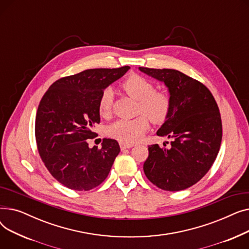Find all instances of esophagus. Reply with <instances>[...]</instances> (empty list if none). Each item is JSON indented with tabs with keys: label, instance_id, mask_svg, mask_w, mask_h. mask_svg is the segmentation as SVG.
Returning <instances> with one entry per match:
<instances>
[{
	"label": "esophagus",
	"instance_id": "obj_1",
	"mask_svg": "<svg viewBox=\"0 0 249 249\" xmlns=\"http://www.w3.org/2000/svg\"><path fill=\"white\" fill-rule=\"evenodd\" d=\"M133 147V144H128V143H124V142H120V148L122 150L127 149V148H131Z\"/></svg>",
	"mask_w": 249,
	"mask_h": 249
}]
</instances>
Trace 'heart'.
Returning a JSON list of instances; mask_svg holds the SVG:
<instances>
[{"label":"heart","mask_w":249,"mask_h":249,"mask_svg":"<svg viewBox=\"0 0 249 249\" xmlns=\"http://www.w3.org/2000/svg\"><path fill=\"white\" fill-rule=\"evenodd\" d=\"M126 93L139 101V113H144L153 123H160L166 119L171 110V99L161 90H155L154 85L147 78L139 74L129 75L121 85ZM113 91L105 89L99 100V113L108 118L112 113ZM149 121L146 115H140L133 119H119L108 127V134L124 143H134L145 133Z\"/></svg>","instance_id":"1"}]
</instances>
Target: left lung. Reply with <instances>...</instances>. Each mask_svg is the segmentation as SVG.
Instances as JSON below:
<instances>
[{"instance_id": "left-lung-1", "label": "left lung", "mask_w": 249, "mask_h": 249, "mask_svg": "<svg viewBox=\"0 0 249 249\" xmlns=\"http://www.w3.org/2000/svg\"><path fill=\"white\" fill-rule=\"evenodd\" d=\"M138 70L167 87L171 110L156 134L173 138L168 148L165 143L148 146L143 171L161 190H186L208 173L218 155L222 140L218 105L206 86L178 71Z\"/></svg>"}]
</instances>
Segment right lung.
Wrapping results in <instances>:
<instances>
[{
  "label": "right lung",
  "instance_id": "obj_1",
  "mask_svg": "<svg viewBox=\"0 0 249 249\" xmlns=\"http://www.w3.org/2000/svg\"><path fill=\"white\" fill-rule=\"evenodd\" d=\"M129 69H93L61 77L42 97L35 121L37 148L48 172L64 187L89 191L108 177L119 144L104 138L101 148H89L88 142L96 137L102 93Z\"/></svg>",
  "mask_w": 249,
  "mask_h": 249
}]
</instances>
